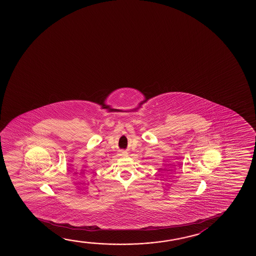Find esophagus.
<instances>
[{
  "instance_id": "esophagus-1",
  "label": "esophagus",
  "mask_w": 256,
  "mask_h": 256,
  "mask_svg": "<svg viewBox=\"0 0 256 256\" xmlns=\"http://www.w3.org/2000/svg\"><path fill=\"white\" fill-rule=\"evenodd\" d=\"M122 154H123V155H125V154H126V152H122Z\"/></svg>"
}]
</instances>
